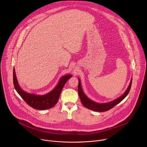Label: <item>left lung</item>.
I'll use <instances>...</instances> for the list:
<instances>
[{"label": "left lung", "mask_w": 147, "mask_h": 147, "mask_svg": "<svg viewBox=\"0 0 147 147\" xmlns=\"http://www.w3.org/2000/svg\"><path fill=\"white\" fill-rule=\"evenodd\" d=\"M131 83H132V79L131 80L130 83L127 89L121 96L115 99L114 100H112L108 103H98L90 99L86 95V94L83 92L81 88V81L79 78H78V95L82 104L86 108L96 112H106L113 108L117 104L119 103L123 99H124L125 98V96L128 95L131 87Z\"/></svg>", "instance_id": "left-lung-1"}]
</instances>
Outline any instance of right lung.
Listing matches in <instances>:
<instances>
[{
  "label": "right lung",
  "instance_id": "right-lung-1",
  "mask_svg": "<svg viewBox=\"0 0 147 147\" xmlns=\"http://www.w3.org/2000/svg\"><path fill=\"white\" fill-rule=\"evenodd\" d=\"M71 77L70 74L63 76L52 91L44 95H37L25 92L20 88L16 78L15 69H13V84L16 91L29 106L37 110H45L53 107L58 102L60 92L66 82Z\"/></svg>",
  "mask_w": 147,
  "mask_h": 147
}]
</instances>
